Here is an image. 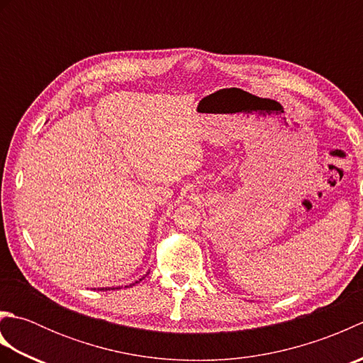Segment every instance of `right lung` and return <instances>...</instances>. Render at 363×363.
I'll list each match as a JSON object with an SVG mask.
<instances>
[{
	"label": "right lung",
	"mask_w": 363,
	"mask_h": 363,
	"mask_svg": "<svg viewBox=\"0 0 363 363\" xmlns=\"http://www.w3.org/2000/svg\"><path fill=\"white\" fill-rule=\"evenodd\" d=\"M143 277H145V276H143ZM143 277H142V279H143ZM142 279H138V281H135V282H133V284H129V285H125V287H133V285L138 284ZM118 289H121V287H103V289H98V290H118Z\"/></svg>",
	"instance_id": "right-lung-1"
}]
</instances>
